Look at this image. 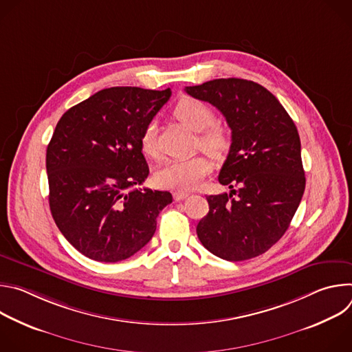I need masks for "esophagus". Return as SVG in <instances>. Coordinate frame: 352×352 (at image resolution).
I'll return each instance as SVG.
<instances>
[{
    "mask_svg": "<svg viewBox=\"0 0 352 352\" xmlns=\"http://www.w3.org/2000/svg\"><path fill=\"white\" fill-rule=\"evenodd\" d=\"M189 195H190L189 192L177 190V192H174V199H175V200H184V199H186Z\"/></svg>",
    "mask_w": 352,
    "mask_h": 352,
    "instance_id": "esophagus-1",
    "label": "esophagus"
}]
</instances>
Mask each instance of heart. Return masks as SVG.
<instances>
[{
    "mask_svg": "<svg viewBox=\"0 0 352 352\" xmlns=\"http://www.w3.org/2000/svg\"><path fill=\"white\" fill-rule=\"evenodd\" d=\"M174 117L189 129L199 132L197 143L214 159L227 155L231 146L230 132L214 124L216 114L210 106L195 97H181L173 110ZM140 148L144 156L157 157V143L155 124L144 126L140 135ZM213 170V164L206 156H193L189 159L170 160L164 163L155 174V181L160 188L182 190L192 189L202 182Z\"/></svg>",
    "mask_w": 352,
    "mask_h": 352,
    "instance_id": "obj_1",
    "label": "heart"
}]
</instances>
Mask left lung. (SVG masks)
Instances as JSON below:
<instances>
[{
    "instance_id": "8db88e82",
    "label": "left lung",
    "mask_w": 352,
    "mask_h": 352,
    "mask_svg": "<svg viewBox=\"0 0 352 352\" xmlns=\"http://www.w3.org/2000/svg\"><path fill=\"white\" fill-rule=\"evenodd\" d=\"M185 91L220 110L231 128L219 174L231 190L206 197L197 236L224 261L256 258L284 235L305 190L296 126L276 96L252 80L214 79Z\"/></svg>"
}]
</instances>
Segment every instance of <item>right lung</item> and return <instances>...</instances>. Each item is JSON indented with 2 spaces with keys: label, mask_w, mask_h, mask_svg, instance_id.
I'll use <instances>...</instances> for the list:
<instances>
[{
  "label": "right lung",
  "mask_w": 352,
  "mask_h": 352,
  "mask_svg": "<svg viewBox=\"0 0 352 352\" xmlns=\"http://www.w3.org/2000/svg\"><path fill=\"white\" fill-rule=\"evenodd\" d=\"M171 89H103L71 107L47 146L48 204L68 242L89 259L116 263L152 239L167 190L136 188L148 175L140 135Z\"/></svg>",
  "instance_id": "add662e5"
}]
</instances>
